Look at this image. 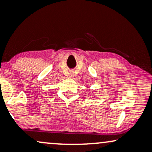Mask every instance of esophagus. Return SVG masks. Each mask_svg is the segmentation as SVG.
<instances>
[{
  "label": "esophagus",
  "instance_id": "34e87169",
  "mask_svg": "<svg viewBox=\"0 0 152 152\" xmlns=\"http://www.w3.org/2000/svg\"><path fill=\"white\" fill-rule=\"evenodd\" d=\"M73 76H74V75H73V73H70V75H69V76L71 78H73Z\"/></svg>",
  "mask_w": 152,
  "mask_h": 152
}]
</instances>
